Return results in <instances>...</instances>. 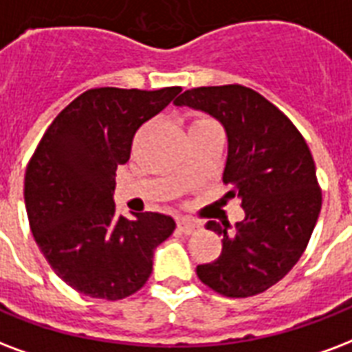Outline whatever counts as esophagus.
I'll return each instance as SVG.
<instances>
[{
  "instance_id": "obj_1",
  "label": "esophagus",
  "mask_w": 352,
  "mask_h": 352,
  "mask_svg": "<svg viewBox=\"0 0 352 352\" xmlns=\"http://www.w3.org/2000/svg\"><path fill=\"white\" fill-rule=\"evenodd\" d=\"M177 229L184 232V234H192L195 230L199 229V223H195V221H190V219H181L179 223H177Z\"/></svg>"
}]
</instances>
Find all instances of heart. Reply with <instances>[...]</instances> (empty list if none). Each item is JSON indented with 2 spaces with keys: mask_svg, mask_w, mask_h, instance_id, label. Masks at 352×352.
I'll list each match as a JSON object with an SVG mask.
<instances>
[{
  "mask_svg": "<svg viewBox=\"0 0 352 352\" xmlns=\"http://www.w3.org/2000/svg\"><path fill=\"white\" fill-rule=\"evenodd\" d=\"M206 123H214L208 118H195L194 122H192V127H197V125H206Z\"/></svg>",
  "mask_w": 352,
  "mask_h": 352,
  "instance_id": "heart-1",
  "label": "heart"
}]
</instances>
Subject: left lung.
<instances>
[{
    "instance_id": "obj_1",
    "label": "left lung",
    "mask_w": 352,
    "mask_h": 352,
    "mask_svg": "<svg viewBox=\"0 0 352 352\" xmlns=\"http://www.w3.org/2000/svg\"><path fill=\"white\" fill-rule=\"evenodd\" d=\"M177 107L210 114L229 142L225 197H238L245 218L234 227L208 221L223 249L197 277L225 297H251L277 284L301 258L321 210V190L307 142L264 96L241 85L192 88Z\"/></svg>"
}]
</instances>
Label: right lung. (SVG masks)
Returning <instances> with one entry per match:
<instances>
[{
  "label": "right lung",
  "instance_id": "right-lung-1",
  "mask_svg": "<svg viewBox=\"0 0 352 352\" xmlns=\"http://www.w3.org/2000/svg\"><path fill=\"white\" fill-rule=\"evenodd\" d=\"M179 92L88 90L53 120L29 160L31 232L53 272L79 294L118 301L138 292L153 272V251L175 230L173 218L158 212L118 216L112 195L134 133Z\"/></svg>",
  "mask_w": 352,
  "mask_h": 352
}]
</instances>
